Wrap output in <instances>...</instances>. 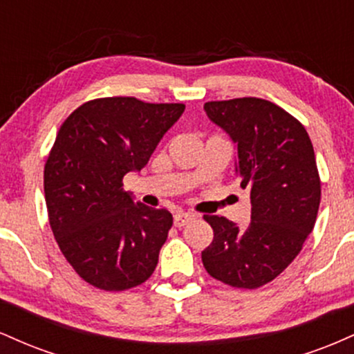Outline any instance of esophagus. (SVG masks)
Here are the masks:
<instances>
[{
    "instance_id": "obj_1",
    "label": "esophagus",
    "mask_w": 354,
    "mask_h": 354,
    "mask_svg": "<svg viewBox=\"0 0 354 354\" xmlns=\"http://www.w3.org/2000/svg\"><path fill=\"white\" fill-rule=\"evenodd\" d=\"M193 219H194V214L185 213V211H176L173 216V223L176 228H183V226L188 225V223L193 221Z\"/></svg>"
}]
</instances>
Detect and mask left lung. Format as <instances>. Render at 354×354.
Masks as SVG:
<instances>
[{"label":"left lung","instance_id":"8db88e82","mask_svg":"<svg viewBox=\"0 0 354 354\" xmlns=\"http://www.w3.org/2000/svg\"><path fill=\"white\" fill-rule=\"evenodd\" d=\"M206 115L236 143V173L251 200V221L238 226L205 214L213 228L203 265L218 281L254 290L273 281L315 228L321 181L304 126L261 98L205 103Z\"/></svg>","mask_w":354,"mask_h":354}]
</instances>
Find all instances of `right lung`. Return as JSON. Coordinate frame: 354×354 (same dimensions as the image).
Wrapping results in <instances>:
<instances>
[{"label": "right lung", "mask_w": 354, "mask_h": 354, "mask_svg": "<svg viewBox=\"0 0 354 354\" xmlns=\"http://www.w3.org/2000/svg\"><path fill=\"white\" fill-rule=\"evenodd\" d=\"M183 111L113 96L86 101L61 124L44 165L48 218L66 261L95 288L129 290L158 265L173 216L133 201L123 176L145 168Z\"/></svg>", "instance_id": "obj_1"}]
</instances>
